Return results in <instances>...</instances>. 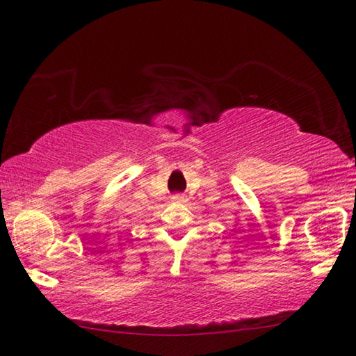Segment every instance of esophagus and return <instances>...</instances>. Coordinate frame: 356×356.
Wrapping results in <instances>:
<instances>
[{
  "label": "esophagus",
  "mask_w": 356,
  "mask_h": 356,
  "mask_svg": "<svg viewBox=\"0 0 356 356\" xmlns=\"http://www.w3.org/2000/svg\"><path fill=\"white\" fill-rule=\"evenodd\" d=\"M172 201H174V202H184L185 197L180 196V195H176V196H172Z\"/></svg>",
  "instance_id": "34e87169"
}]
</instances>
